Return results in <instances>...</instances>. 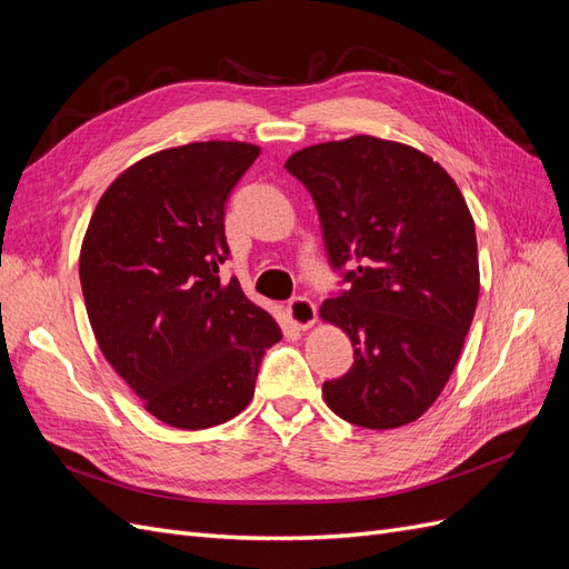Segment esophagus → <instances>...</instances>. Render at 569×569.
Segmentation results:
<instances>
[{"instance_id":"obj_1","label":"esophagus","mask_w":569,"mask_h":569,"mask_svg":"<svg viewBox=\"0 0 569 569\" xmlns=\"http://www.w3.org/2000/svg\"><path fill=\"white\" fill-rule=\"evenodd\" d=\"M287 316L297 330H308L318 320V308L311 299L295 297L287 303Z\"/></svg>"}]
</instances>
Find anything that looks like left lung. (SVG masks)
Wrapping results in <instances>:
<instances>
[{
  "label": "left lung",
  "instance_id": "obj_1",
  "mask_svg": "<svg viewBox=\"0 0 569 569\" xmlns=\"http://www.w3.org/2000/svg\"><path fill=\"white\" fill-rule=\"evenodd\" d=\"M311 192L341 289L320 308L353 347L351 370L322 385L341 420L393 429L437 401L479 297L475 220L427 153L356 134L291 153Z\"/></svg>",
  "mask_w": 569,
  "mask_h": 569
}]
</instances>
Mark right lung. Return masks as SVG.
Instances as JSON below:
<instances>
[{"mask_svg":"<svg viewBox=\"0 0 569 569\" xmlns=\"http://www.w3.org/2000/svg\"><path fill=\"white\" fill-rule=\"evenodd\" d=\"M261 149L194 142L137 161L99 199L80 284L101 353L153 418L206 429L242 412L280 325L228 261L226 203Z\"/></svg>","mask_w":569,"mask_h":569,"instance_id":"add662e5","label":"right lung"}]
</instances>
